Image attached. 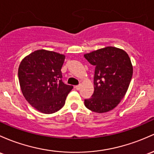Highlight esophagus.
I'll return each mask as SVG.
<instances>
[{
  "mask_svg": "<svg viewBox=\"0 0 154 154\" xmlns=\"http://www.w3.org/2000/svg\"><path fill=\"white\" fill-rule=\"evenodd\" d=\"M76 89H77V90H80V85H76L75 87Z\"/></svg>",
  "mask_w": 154,
  "mask_h": 154,
  "instance_id": "esophagus-1",
  "label": "esophagus"
}]
</instances>
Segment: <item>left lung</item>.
Instances as JSON below:
<instances>
[{
    "label": "left lung",
    "instance_id": "left-lung-1",
    "mask_svg": "<svg viewBox=\"0 0 154 154\" xmlns=\"http://www.w3.org/2000/svg\"><path fill=\"white\" fill-rule=\"evenodd\" d=\"M84 57L95 66L94 92L85 99V107L98 113L112 110L124 97L132 77L129 55L121 49L107 47Z\"/></svg>",
    "mask_w": 154,
    "mask_h": 154
}]
</instances>
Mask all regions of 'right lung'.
<instances>
[{
	"mask_svg": "<svg viewBox=\"0 0 154 154\" xmlns=\"http://www.w3.org/2000/svg\"><path fill=\"white\" fill-rule=\"evenodd\" d=\"M65 56L57 52L39 50L22 60L18 77L23 96L39 112L51 114L61 109L73 88L62 81Z\"/></svg>",
	"mask_w": 154,
	"mask_h": 154,
	"instance_id": "right-lung-1",
	"label": "right lung"
}]
</instances>
